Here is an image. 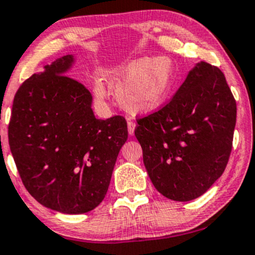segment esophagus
<instances>
[{
    "instance_id": "34e87169",
    "label": "esophagus",
    "mask_w": 255,
    "mask_h": 255,
    "mask_svg": "<svg viewBox=\"0 0 255 255\" xmlns=\"http://www.w3.org/2000/svg\"><path fill=\"white\" fill-rule=\"evenodd\" d=\"M135 128H136L135 123H133L132 120H128V130L130 135H133V132H135Z\"/></svg>"
}]
</instances>
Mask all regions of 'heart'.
<instances>
[{"label": "heart", "instance_id": "1", "mask_svg": "<svg viewBox=\"0 0 255 255\" xmlns=\"http://www.w3.org/2000/svg\"><path fill=\"white\" fill-rule=\"evenodd\" d=\"M110 87L123 108L132 113L158 110L166 101L174 82V70L170 59L138 58L113 68ZM95 95L105 99L101 82L95 83Z\"/></svg>", "mask_w": 255, "mask_h": 255}]
</instances>
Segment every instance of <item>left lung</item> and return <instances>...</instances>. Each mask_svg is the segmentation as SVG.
Returning a JSON list of instances; mask_svg holds the SVG:
<instances>
[{"label": "left lung", "instance_id": "8db88e82", "mask_svg": "<svg viewBox=\"0 0 255 255\" xmlns=\"http://www.w3.org/2000/svg\"><path fill=\"white\" fill-rule=\"evenodd\" d=\"M235 125L224 73L200 62L167 104L137 119L135 136L155 189L174 201L205 194L227 167Z\"/></svg>", "mask_w": 255, "mask_h": 255}]
</instances>
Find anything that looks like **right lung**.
<instances>
[{
  "label": "right lung",
  "instance_id": "obj_1",
  "mask_svg": "<svg viewBox=\"0 0 255 255\" xmlns=\"http://www.w3.org/2000/svg\"><path fill=\"white\" fill-rule=\"evenodd\" d=\"M72 62L71 55L56 59L20 85L8 139L28 193L51 210L82 214L105 199L128 123L95 118L90 91L65 74Z\"/></svg>",
  "mask_w": 255,
  "mask_h": 255
}]
</instances>
